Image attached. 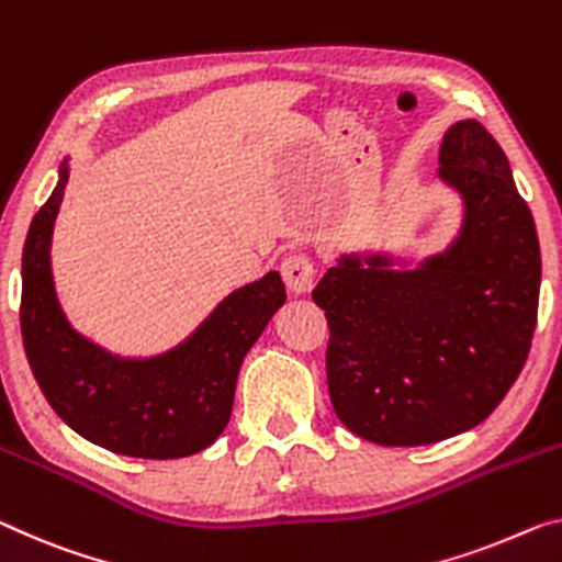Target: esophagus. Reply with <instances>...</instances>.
<instances>
[{
    "mask_svg": "<svg viewBox=\"0 0 562 562\" xmlns=\"http://www.w3.org/2000/svg\"><path fill=\"white\" fill-rule=\"evenodd\" d=\"M281 273H283V281H286V286L293 293H306L311 291V286H314V276H316L314 258L308 254H291L283 258Z\"/></svg>",
    "mask_w": 562,
    "mask_h": 562,
    "instance_id": "1",
    "label": "esophagus"
}]
</instances>
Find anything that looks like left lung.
<instances>
[{
    "label": "left lung",
    "mask_w": 562,
    "mask_h": 562,
    "mask_svg": "<svg viewBox=\"0 0 562 562\" xmlns=\"http://www.w3.org/2000/svg\"><path fill=\"white\" fill-rule=\"evenodd\" d=\"M439 178L464 201L460 236L417 269L341 256L316 283L336 417L384 447L468 431L505 400L528 359L540 244L510 162L477 120L445 133Z\"/></svg>",
    "instance_id": "obj_1"
}]
</instances>
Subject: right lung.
Wrapping results in <instances>:
<instances>
[{"label":"right lung","mask_w":562,"mask_h":562,"mask_svg":"<svg viewBox=\"0 0 562 562\" xmlns=\"http://www.w3.org/2000/svg\"><path fill=\"white\" fill-rule=\"evenodd\" d=\"M65 183L67 166L22 251V344L42 394L77 435L110 452L176 460L205 450L228 425L244 357L286 301L281 276L269 271L233 291L160 357H112L77 334L57 304L49 244Z\"/></svg>","instance_id":"right-lung-1"}]
</instances>
